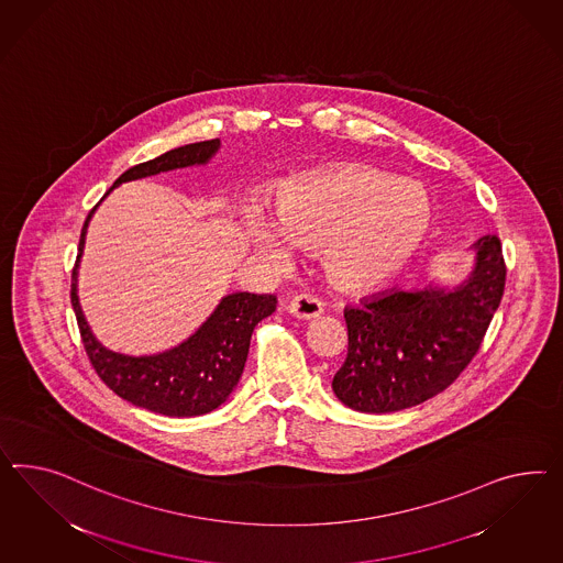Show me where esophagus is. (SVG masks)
Segmentation results:
<instances>
[{
    "label": "esophagus",
    "mask_w": 563,
    "mask_h": 563,
    "mask_svg": "<svg viewBox=\"0 0 563 563\" xmlns=\"http://www.w3.org/2000/svg\"><path fill=\"white\" fill-rule=\"evenodd\" d=\"M290 316L299 318V320H313V318H320L323 313V305L320 299L311 297V295H297L290 299L287 305Z\"/></svg>",
    "instance_id": "1"
}]
</instances>
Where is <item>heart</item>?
Returning <instances> with one entry per match:
<instances>
[{
  "mask_svg": "<svg viewBox=\"0 0 563 563\" xmlns=\"http://www.w3.org/2000/svg\"><path fill=\"white\" fill-rule=\"evenodd\" d=\"M430 228L424 190L373 167L340 166L292 178L273 209V225L252 217V245L287 264L290 245L323 250V268L338 289L368 292L406 268Z\"/></svg>",
  "mask_w": 563,
  "mask_h": 563,
  "instance_id": "heart-1",
  "label": "heart"
}]
</instances>
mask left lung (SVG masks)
<instances>
[{"label":"left lung","mask_w":563,"mask_h":563,"mask_svg":"<svg viewBox=\"0 0 563 563\" xmlns=\"http://www.w3.org/2000/svg\"><path fill=\"white\" fill-rule=\"evenodd\" d=\"M456 285L391 289L349 305V356L332 380L350 410L389 413L439 396L472 363L500 307L506 283L500 240L472 245Z\"/></svg>","instance_id":"1"}]
</instances>
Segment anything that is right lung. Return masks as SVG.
I'll use <instances>...</instances> for the list:
<instances>
[{"mask_svg": "<svg viewBox=\"0 0 563 563\" xmlns=\"http://www.w3.org/2000/svg\"><path fill=\"white\" fill-rule=\"evenodd\" d=\"M219 150L221 141L211 139L162 153L155 159L126 169L108 188L102 200L121 184L180 167L205 166ZM98 205L91 209L81 229L76 268L71 274V305L84 346L98 377L117 396L131 401L133 406L169 418H190L217 410L228 401L242 379L254 328L276 311V297L254 292L225 295L214 307L213 313L198 325L197 332H192L180 344L155 354L137 356L108 349L91 332L77 297V271L84 256L88 225Z\"/></svg>", "mask_w": 563, "mask_h": 563, "instance_id": "1", "label": "right lung"}]
</instances>
